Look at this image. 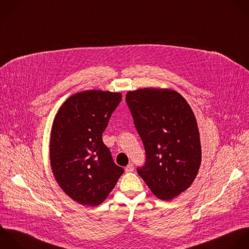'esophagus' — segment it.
Here are the masks:
<instances>
[{
	"label": "esophagus",
	"mask_w": 249,
	"mask_h": 249,
	"mask_svg": "<svg viewBox=\"0 0 249 249\" xmlns=\"http://www.w3.org/2000/svg\"><path fill=\"white\" fill-rule=\"evenodd\" d=\"M125 172H126V173H132V172H134V165H133V164H129V165L125 168Z\"/></svg>",
	"instance_id": "1"
}]
</instances>
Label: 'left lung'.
Listing matches in <instances>:
<instances>
[{"label":"left lung","instance_id":"8db88e82","mask_svg":"<svg viewBox=\"0 0 249 249\" xmlns=\"http://www.w3.org/2000/svg\"><path fill=\"white\" fill-rule=\"evenodd\" d=\"M126 103L146 156L138 174L156 197L170 201L190 187L200 169L195 115L186 100L170 89L130 91Z\"/></svg>","mask_w":249,"mask_h":249}]
</instances>
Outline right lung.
Listing matches in <instances>:
<instances>
[{
	"mask_svg": "<svg viewBox=\"0 0 249 249\" xmlns=\"http://www.w3.org/2000/svg\"><path fill=\"white\" fill-rule=\"evenodd\" d=\"M121 93L87 90L71 96L59 108L51 129L50 162L63 191L83 206L102 204L124 173L102 135Z\"/></svg>",
	"mask_w": 249,
	"mask_h": 249,
	"instance_id": "obj_1",
	"label": "right lung"
}]
</instances>
